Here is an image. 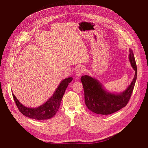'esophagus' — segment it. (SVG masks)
<instances>
[{
  "label": "esophagus",
  "instance_id": "esophagus-1",
  "mask_svg": "<svg viewBox=\"0 0 148 148\" xmlns=\"http://www.w3.org/2000/svg\"><path fill=\"white\" fill-rule=\"evenodd\" d=\"M85 69L83 68V67H79L76 70V75L77 77H80L82 74H84V73H85Z\"/></svg>",
  "mask_w": 148,
  "mask_h": 148
}]
</instances>
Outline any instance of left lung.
Returning a JSON list of instances; mask_svg holds the SVG:
<instances>
[{"mask_svg":"<svg viewBox=\"0 0 148 148\" xmlns=\"http://www.w3.org/2000/svg\"><path fill=\"white\" fill-rule=\"evenodd\" d=\"M130 61L135 71L134 78L128 88L121 94H111L105 91L101 84L96 79L88 75L82 76L84 99L87 107L94 113L103 115L113 114L125 107L132 94L137 77V67L134 54L130 50Z\"/></svg>","mask_w":148,"mask_h":148,"instance_id":"obj_1","label":"left lung"}]
</instances>
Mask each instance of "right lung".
Wrapping results in <instances>:
<instances>
[{"instance_id":"1","label":"right lung","mask_w":148,"mask_h":148,"mask_svg":"<svg viewBox=\"0 0 148 148\" xmlns=\"http://www.w3.org/2000/svg\"><path fill=\"white\" fill-rule=\"evenodd\" d=\"M72 80V77L63 79L51 97L44 104L37 108H32L25 107L18 101L13 94L12 95L19 111L25 116L37 120L49 119L54 116L58 111L65 91L69 84Z\"/></svg>"}]
</instances>
